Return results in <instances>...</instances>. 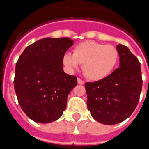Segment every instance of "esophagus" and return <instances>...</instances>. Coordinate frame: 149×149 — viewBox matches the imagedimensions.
Listing matches in <instances>:
<instances>
[{
    "label": "esophagus",
    "instance_id": "obj_1",
    "mask_svg": "<svg viewBox=\"0 0 149 149\" xmlns=\"http://www.w3.org/2000/svg\"><path fill=\"white\" fill-rule=\"evenodd\" d=\"M77 83L79 84H84V81H82V80H81V79H80V78H78V79H77Z\"/></svg>",
    "mask_w": 149,
    "mask_h": 149
}]
</instances>
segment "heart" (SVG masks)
Returning a JSON list of instances; mask_svg holds the SVG:
<instances>
[{
	"label": "heart",
	"instance_id": "obj_1",
	"mask_svg": "<svg viewBox=\"0 0 149 149\" xmlns=\"http://www.w3.org/2000/svg\"><path fill=\"white\" fill-rule=\"evenodd\" d=\"M118 59L119 52L115 46L87 40L76 46L72 54L66 52L62 61L71 72L78 69L80 64L83 65L85 77L91 81H98L111 74Z\"/></svg>",
	"mask_w": 149,
	"mask_h": 149
}]
</instances>
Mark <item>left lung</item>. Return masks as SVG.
I'll return each mask as SVG.
<instances>
[{
  "label": "left lung",
  "mask_w": 149,
  "mask_h": 149,
  "mask_svg": "<svg viewBox=\"0 0 149 149\" xmlns=\"http://www.w3.org/2000/svg\"><path fill=\"white\" fill-rule=\"evenodd\" d=\"M119 68L103 80L85 83L87 106L99 123L112 125L124 121L137 105L142 88L141 63L119 44Z\"/></svg>",
  "instance_id": "1"
}]
</instances>
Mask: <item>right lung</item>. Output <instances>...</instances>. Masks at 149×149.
Here are the masks:
<instances>
[{
  "label": "right lung",
  "mask_w": 149,
  "mask_h": 149,
  "mask_svg": "<svg viewBox=\"0 0 149 149\" xmlns=\"http://www.w3.org/2000/svg\"><path fill=\"white\" fill-rule=\"evenodd\" d=\"M68 37H46L25 48L16 64L14 89L20 106L33 121L58 120L77 77L65 73L62 58L72 45Z\"/></svg>",
  "instance_id": "add662e5"
}]
</instances>
